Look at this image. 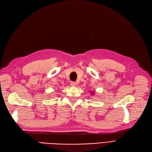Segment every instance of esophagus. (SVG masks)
<instances>
[{
	"mask_svg": "<svg viewBox=\"0 0 152 152\" xmlns=\"http://www.w3.org/2000/svg\"><path fill=\"white\" fill-rule=\"evenodd\" d=\"M70 85L72 86H77V83H76V82H72L71 83H70Z\"/></svg>",
	"mask_w": 152,
	"mask_h": 152,
	"instance_id": "esophagus-1",
	"label": "esophagus"
}]
</instances>
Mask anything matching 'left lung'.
Segmentation results:
<instances>
[{"instance_id":"left-lung-1","label":"left lung","mask_w":152,"mask_h":152,"mask_svg":"<svg viewBox=\"0 0 152 152\" xmlns=\"http://www.w3.org/2000/svg\"><path fill=\"white\" fill-rule=\"evenodd\" d=\"M91 94H94V92H93V91L92 92V93H91Z\"/></svg>"}]
</instances>
